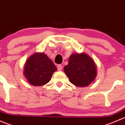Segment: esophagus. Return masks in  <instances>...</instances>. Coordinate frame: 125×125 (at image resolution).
<instances>
[{"label": "esophagus", "instance_id": "obj_1", "mask_svg": "<svg viewBox=\"0 0 125 125\" xmlns=\"http://www.w3.org/2000/svg\"><path fill=\"white\" fill-rule=\"evenodd\" d=\"M57 67L58 71H61L62 70V66L61 65H58Z\"/></svg>", "mask_w": 125, "mask_h": 125}]
</instances>
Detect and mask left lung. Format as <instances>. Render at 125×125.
<instances>
[{
    "mask_svg": "<svg viewBox=\"0 0 125 125\" xmlns=\"http://www.w3.org/2000/svg\"><path fill=\"white\" fill-rule=\"evenodd\" d=\"M64 71L70 82L78 87L90 85L97 75L96 65L91 57L85 53H74L69 58Z\"/></svg>",
    "mask_w": 125,
    "mask_h": 125,
    "instance_id": "8db88e82",
    "label": "left lung"
}]
</instances>
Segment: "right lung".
<instances>
[{"instance_id": "right-lung-1", "label": "right lung", "mask_w": 125, "mask_h": 125, "mask_svg": "<svg viewBox=\"0 0 125 125\" xmlns=\"http://www.w3.org/2000/svg\"><path fill=\"white\" fill-rule=\"evenodd\" d=\"M57 70L47 55L43 52H36L26 60L23 74L31 85L40 86L48 83Z\"/></svg>"}]
</instances>
